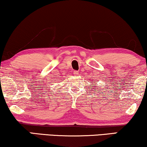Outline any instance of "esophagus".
Returning a JSON list of instances; mask_svg holds the SVG:
<instances>
[{
  "label": "esophagus",
  "mask_w": 147,
  "mask_h": 147,
  "mask_svg": "<svg viewBox=\"0 0 147 147\" xmlns=\"http://www.w3.org/2000/svg\"><path fill=\"white\" fill-rule=\"evenodd\" d=\"M74 74L75 76H77V75H78V74H79V71H74Z\"/></svg>",
  "instance_id": "esophagus-1"
}]
</instances>
